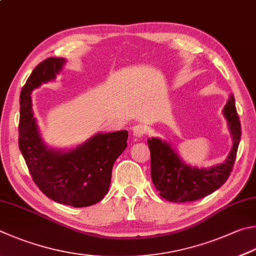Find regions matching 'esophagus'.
Returning <instances> with one entry per match:
<instances>
[{"mask_svg": "<svg viewBox=\"0 0 256 256\" xmlns=\"http://www.w3.org/2000/svg\"><path fill=\"white\" fill-rule=\"evenodd\" d=\"M146 128L142 124L136 125V126L132 128V134H133L134 138H141L146 136Z\"/></svg>", "mask_w": 256, "mask_h": 256, "instance_id": "obj_1", "label": "esophagus"}]
</instances>
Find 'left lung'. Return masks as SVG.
Masks as SVG:
<instances>
[{"mask_svg": "<svg viewBox=\"0 0 256 256\" xmlns=\"http://www.w3.org/2000/svg\"><path fill=\"white\" fill-rule=\"evenodd\" d=\"M233 146L222 164L209 168L187 164L171 143L160 138H148L151 152V178L159 194L168 202H186L204 198L228 179L240 141V123L230 95L222 110Z\"/></svg>", "mask_w": 256, "mask_h": 256, "instance_id": "left-lung-1", "label": "left lung"}]
</instances>
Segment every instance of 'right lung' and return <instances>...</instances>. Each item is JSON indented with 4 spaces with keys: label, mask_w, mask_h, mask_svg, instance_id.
I'll use <instances>...</instances> for the list:
<instances>
[{
    "label": "right lung",
    "mask_w": 256,
    "mask_h": 256,
    "mask_svg": "<svg viewBox=\"0 0 256 256\" xmlns=\"http://www.w3.org/2000/svg\"><path fill=\"white\" fill-rule=\"evenodd\" d=\"M67 60L51 57L36 66L20 95L18 148L32 179L46 196L62 205L87 207L108 192L115 160L128 146L126 130L98 132L72 148H54L41 136L31 94L52 82Z\"/></svg>",
    "instance_id": "1"
}]
</instances>
